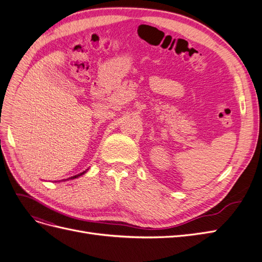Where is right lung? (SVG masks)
I'll return each mask as SVG.
<instances>
[{
  "label": "right lung",
  "instance_id": "obj_1",
  "mask_svg": "<svg viewBox=\"0 0 262 262\" xmlns=\"http://www.w3.org/2000/svg\"><path fill=\"white\" fill-rule=\"evenodd\" d=\"M86 170H87V169H86ZM86 170H84V171L81 172V173H78V175H75V176H73V177H70L69 179H74V178H76V177H78V176H81V175H83V173L86 172Z\"/></svg>",
  "mask_w": 262,
  "mask_h": 262
}]
</instances>
